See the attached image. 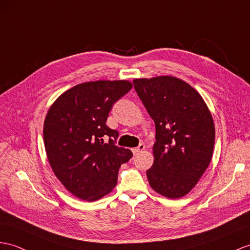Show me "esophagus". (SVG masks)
Returning <instances> with one entry per match:
<instances>
[{"label":"esophagus","instance_id":"1","mask_svg":"<svg viewBox=\"0 0 250 250\" xmlns=\"http://www.w3.org/2000/svg\"><path fill=\"white\" fill-rule=\"evenodd\" d=\"M144 149H145V145H144L143 143H141V144H139L138 147L132 148V153L135 154V155H137V154H139V153H141V151L144 150Z\"/></svg>","mask_w":250,"mask_h":250}]
</instances>
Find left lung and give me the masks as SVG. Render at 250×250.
<instances>
[{
	"label": "left lung",
	"mask_w": 250,
	"mask_h": 250,
	"mask_svg": "<svg viewBox=\"0 0 250 250\" xmlns=\"http://www.w3.org/2000/svg\"><path fill=\"white\" fill-rule=\"evenodd\" d=\"M133 87L156 126L149 185L162 196H185L212 158L215 128L209 109L195 89L173 76L133 79Z\"/></svg>",
	"instance_id": "left-lung-1"
}]
</instances>
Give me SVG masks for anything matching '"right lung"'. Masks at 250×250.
<instances>
[{
    "label": "right lung",
    "mask_w": 250,
    "mask_h": 250,
    "mask_svg": "<svg viewBox=\"0 0 250 250\" xmlns=\"http://www.w3.org/2000/svg\"><path fill=\"white\" fill-rule=\"evenodd\" d=\"M132 88L127 81L79 83L48 109L43 141L55 176L76 197L93 202L110 193L121 164L132 153L115 145L119 131L106 121L113 104Z\"/></svg>",
    "instance_id": "1"
}]
</instances>
